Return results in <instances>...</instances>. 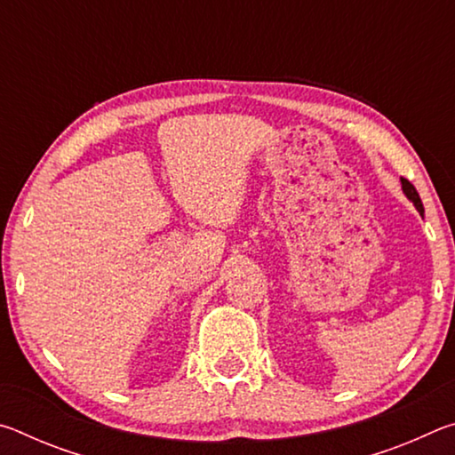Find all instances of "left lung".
Wrapping results in <instances>:
<instances>
[{"mask_svg":"<svg viewBox=\"0 0 455 455\" xmlns=\"http://www.w3.org/2000/svg\"><path fill=\"white\" fill-rule=\"evenodd\" d=\"M402 188H403V192L407 195V198L411 200V203L415 204V209H418L419 212H423V204H421V198H419V195H418V190H415V187L413 184L407 180V179H402Z\"/></svg>","mask_w":455,"mask_h":455,"instance_id":"1","label":"left lung"}]
</instances>
